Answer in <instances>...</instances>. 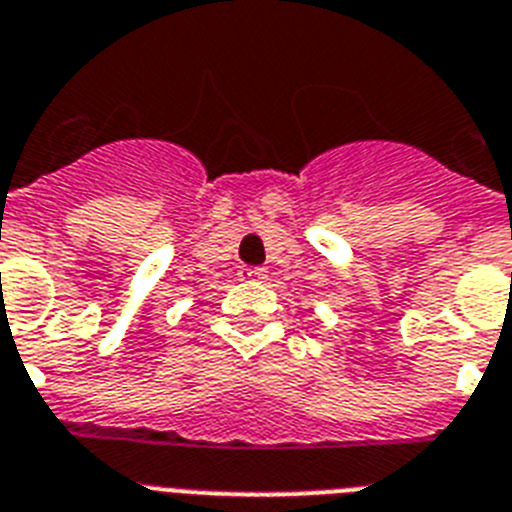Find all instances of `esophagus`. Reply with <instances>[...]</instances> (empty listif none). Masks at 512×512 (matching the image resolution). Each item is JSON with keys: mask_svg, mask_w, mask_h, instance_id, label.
<instances>
[{"mask_svg": "<svg viewBox=\"0 0 512 512\" xmlns=\"http://www.w3.org/2000/svg\"><path fill=\"white\" fill-rule=\"evenodd\" d=\"M265 273H268L265 268H242L239 270V278L247 283H255V281H265V278H268Z\"/></svg>", "mask_w": 512, "mask_h": 512, "instance_id": "obj_1", "label": "esophagus"}]
</instances>
